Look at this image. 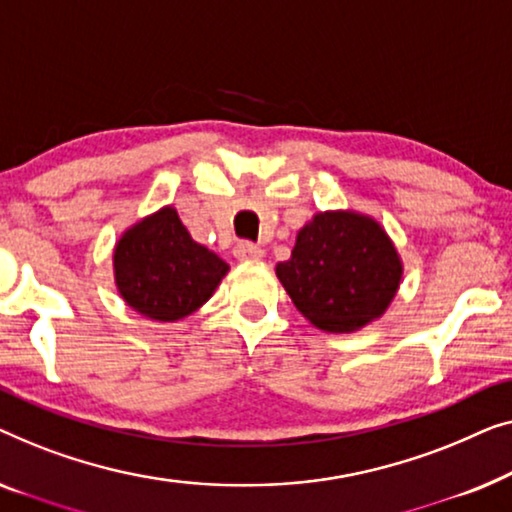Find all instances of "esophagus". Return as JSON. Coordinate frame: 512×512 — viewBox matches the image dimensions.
<instances>
[{
	"label": "esophagus",
	"mask_w": 512,
	"mask_h": 512,
	"mask_svg": "<svg viewBox=\"0 0 512 512\" xmlns=\"http://www.w3.org/2000/svg\"><path fill=\"white\" fill-rule=\"evenodd\" d=\"M234 257L241 259V262H259V259L264 257V250L250 241H241V243H236Z\"/></svg>",
	"instance_id": "34e87169"
}]
</instances>
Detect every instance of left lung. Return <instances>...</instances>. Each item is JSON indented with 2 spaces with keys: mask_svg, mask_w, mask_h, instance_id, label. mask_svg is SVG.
I'll return each instance as SVG.
<instances>
[{
  "mask_svg": "<svg viewBox=\"0 0 512 512\" xmlns=\"http://www.w3.org/2000/svg\"><path fill=\"white\" fill-rule=\"evenodd\" d=\"M276 276L297 311L329 334L378 320L397 297L403 264L378 220L357 211L315 213Z\"/></svg>",
  "mask_w": 512,
  "mask_h": 512,
  "instance_id": "1",
  "label": "left lung"
}]
</instances>
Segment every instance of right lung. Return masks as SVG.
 <instances>
[{
    "mask_svg": "<svg viewBox=\"0 0 512 512\" xmlns=\"http://www.w3.org/2000/svg\"><path fill=\"white\" fill-rule=\"evenodd\" d=\"M229 264L190 236L174 206L136 222L113 250L120 297L143 318L176 322L213 297Z\"/></svg>",
    "mask_w": 512,
    "mask_h": 512,
    "instance_id": "right-lung-1",
    "label": "right lung"
}]
</instances>
